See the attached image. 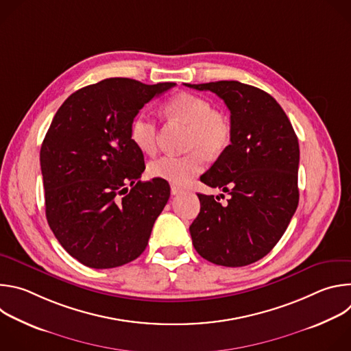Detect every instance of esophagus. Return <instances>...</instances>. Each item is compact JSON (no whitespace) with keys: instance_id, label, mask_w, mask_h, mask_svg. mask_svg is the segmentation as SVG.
<instances>
[{"instance_id":"esophagus-1","label":"esophagus","mask_w":351,"mask_h":351,"mask_svg":"<svg viewBox=\"0 0 351 351\" xmlns=\"http://www.w3.org/2000/svg\"><path fill=\"white\" fill-rule=\"evenodd\" d=\"M182 191H183L182 187H178V186H175V184L171 186V193H172V195H178V194H180Z\"/></svg>"}]
</instances>
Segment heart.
<instances>
[{"instance_id": "1", "label": "heart", "mask_w": 351, "mask_h": 351, "mask_svg": "<svg viewBox=\"0 0 351 351\" xmlns=\"http://www.w3.org/2000/svg\"><path fill=\"white\" fill-rule=\"evenodd\" d=\"M168 119L187 125L186 144L191 152L175 157L162 156L148 164L149 176L173 184H184L204 169L206 158H217L228 152L233 140L230 118L214 110L210 99L193 93H179L164 106ZM132 143L143 153L152 154L157 147V123L145 114L136 115L129 128Z\"/></svg>"}]
</instances>
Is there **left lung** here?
<instances>
[{"label":"left lung","instance_id":"obj_1","mask_svg":"<svg viewBox=\"0 0 351 351\" xmlns=\"http://www.w3.org/2000/svg\"><path fill=\"white\" fill-rule=\"evenodd\" d=\"M184 86L222 98L233 126L228 152L199 178L228 193V203L217 202L218 195L197 194L202 207L189 228L193 245L213 264L250 265L275 247L298 206L297 136L264 90L236 80Z\"/></svg>","mask_w":351,"mask_h":351}]
</instances>
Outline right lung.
<instances>
[{
	"label": "right lung",
	"instance_id": "right-lung-1",
	"mask_svg": "<svg viewBox=\"0 0 351 351\" xmlns=\"http://www.w3.org/2000/svg\"><path fill=\"white\" fill-rule=\"evenodd\" d=\"M175 83L110 77L71 94L40 149L45 217L66 252L86 267L108 269L136 260L148 244L171 189L141 182L144 157L132 143V119Z\"/></svg>",
	"mask_w": 351,
	"mask_h": 351
}]
</instances>
